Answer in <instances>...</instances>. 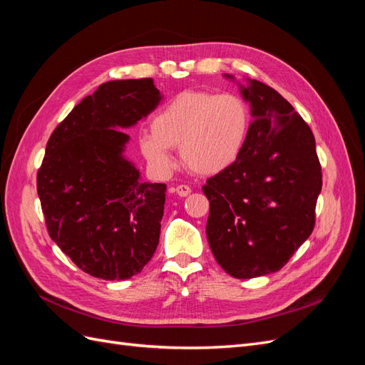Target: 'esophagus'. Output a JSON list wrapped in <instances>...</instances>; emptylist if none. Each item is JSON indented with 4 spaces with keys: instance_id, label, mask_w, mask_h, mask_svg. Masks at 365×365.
<instances>
[{
    "instance_id": "esophagus-1",
    "label": "esophagus",
    "mask_w": 365,
    "mask_h": 365,
    "mask_svg": "<svg viewBox=\"0 0 365 365\" xmlns=\"http://www.w3.org/2000/svg\"><path fill=\"white\" fill-rule=\"evenodd\" d=\"M175 192L178 193L180 196H189L190 193H192V189L189 185H185V184H180V185H176V189H175Z\"/></svg>"
}]
</instances>
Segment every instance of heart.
<instances>
[{"mask_svg":"<svg viewBox=\"0 0 365 365\" xmlns=\"http://www.w3.org/2000/svg\"><path fill=\"white\" fill-rule=\"evenodd\" d=\"M250 123V106L240 96L184 91L153 117L152 132L140 138V149L158 172L172 168L170 149L180 148L190 172L217 175L239 158Z\"/></svg>","mask_w":365,"mask_h":365,"instance_id":"obj_1","label":"heart"}]
</instances>
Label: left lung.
Here are the masks:
<instances>
[{
    "label": "left lung",
    "instance_id": "1",
    "mask_svg": "<svg viewBox=\"0 0 365 365\" xmlns=\"http://www.w3.org/2000/svg\"><path fill=\"white\" fill-rule=\"evenodd\" d=\"M239 88L252 117L245 146L202 192L216 262L236 279H252L282 269L311 236L323 181L312 130L292 105L259 81Z\"/></svg>",
    "mask_w": 365,
    "mask_h": 365
}]
</instances>
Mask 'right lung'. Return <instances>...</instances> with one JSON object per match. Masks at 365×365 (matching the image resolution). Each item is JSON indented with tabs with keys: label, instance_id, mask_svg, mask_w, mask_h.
Returning <instances> with one entry per match:
<instances>
[{
	"label": "right lung",
	"instance_id": "obj_1",
	"mask_svg": "<svg viewBox=\"0 0 365 365\" xmlns=\"http://www.w3.org/2000/svg\"><path fill=\"white\" fill-rule=\"evenodd\" d=\"M161 98L150 77L102 83L47 143L36 182L48 235L93 277L130 279L158 247L165 184L140 180L120 129L146 118Z\"/></svg>",
	"mask_w": 365,
	"mask_h": 365
}]
</instances>
